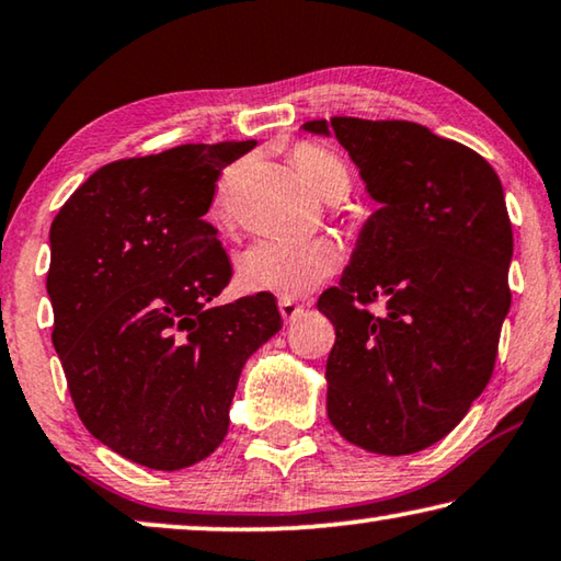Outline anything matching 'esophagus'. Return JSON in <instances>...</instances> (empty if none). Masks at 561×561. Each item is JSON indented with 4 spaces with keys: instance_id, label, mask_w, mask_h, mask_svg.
<instances>
[{
    "instance_id": "34e87169",
    "label": "esophagus",
    "mask_w": 561,
    "mask_h": 561,
    "mask_svg": "<svg viewBox=\"0 0 561 561\" xmlns=\"http://www.w3.org/2000/svg\"><path fill=\"white\" fill-rule=\"evenodd\" d=\"M279 314L284 317V322H295L297 317L305 314V307L295 299H279Z\"/></svg>"
}]
</instances>
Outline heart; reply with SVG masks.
Segmentation results:
<instances>
[{"instance_id":"1","label":"heart","mask_w":561,"mask_h":561,"mask_svg":"<svg viewBox=\"0 0 561 561\" xmlns=\"http://www.w3.org/2000/svg\"><path fill=\"white\" fill-rule=\"evenodd\" d=\"M291 162L309 190L327 202L342 199L350 190V172L340 157L319 145H297L291 149ZM232 176H225L217 190L211 215L225 219ZM342 264V249L332 239H260L249 244L237 260V282L244 291H264L284 299L305 297L332 277Z\"/></svg>"}]
</instances>
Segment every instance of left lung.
I'll list each match as a JSON object with an SVG mask.
<instances>
[{"instance_id":"left-lung-1","label":"left lung","mask_w":561,"mask_h":561,"mask_svg":"<svg viewBox=\"0 0 561 561\" xmlns=\"http://www.w3.org/2000/svg\"><path fill=\"white\" fill-rule=\"evenodd\" d=\"M336 137L379 207L340 287L319 297L334 324L327 414L346 442L402 457L465 420L492 377L510 312L512 225L484 157L414 122L314 119ZM386 301L381 316L366 307Z\"/></svg>"}]
</instances>
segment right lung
Wrapping results in <instances>:
<instances>
[{
    "mask_svg": "<svg viewBox=\"0 0 561 561\" xmlns=\"http://www.w3.org/2000/svg\"><path fill=\"white\" fill-rule=\"evenodd\" d=\"M254 145L104 164L51 221V342L69 394L92 437L141 467L209 457L244 362L282 329L264 291L215 305L232 264L204 215L221 169Z\"/></svg>",
    "mask_w": 561,
    "mask_h": 561,
    "instance_id": "obj_1",
    "label": "right lung"
}]
</instances>
